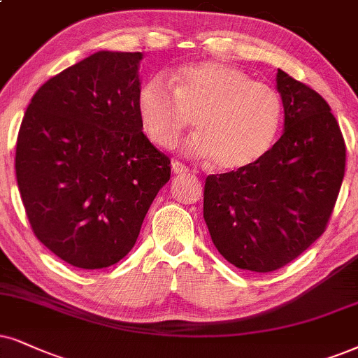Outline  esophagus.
Masks as SVG:
<instances>
[{"label":"esophagus","mask_w":358,"mask_h":358,"mask_svg":"<svg viewBox=\"0 0 358 358\" xmlns=\"http://www.w3.org/2000/svg\"><path fill=\"white\" fill-rule=\"evenodd\" d=\"M171 171H173L175 175H187L189 169H188V166H185L182 162L173 160V162H171Z\"/></svg>","instance_id":"obj_1"}]
</instances>
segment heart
<instances>
[{"label": "heart", "mask_w": 358, "mask_h": 358, "mask_svg": "<svg viewBox=\"0 0 358 358\" xmlns=\"http://www.w3.org/2000/svg\"><path fill=\"white\" fill-rule=\"evenodd\" d=\"M137 115L147 138L173 147L196 122L200 134L188 150L213 158L223 171L250 169L273 147L282 122L278 90L252 80L246 71L223 61H201L153 76L137 94Z\"/></svg>", "instance_id": "b5f03b06"}]
</instances>
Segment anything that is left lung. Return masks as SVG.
Segmentation results:
<instances>
[{"label":"left lung","instance_id":"8db88e82","mask_svg":"<svg viewBox=\"0 0 358 358\" xmlns=\"http://www.w3.org/2000/svg\"><path fill=\"white\" fill-rule=\"evenodd\" d=\"M284 134L250 169L210 175L203 218L211 241L239 269L269 273L325 231L345 171V142L329 103L278 69Z\"/></svg>","mask_w":358,"mask_h":358}]
</instances>
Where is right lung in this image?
Returning <instances> with one entry per match:
<instances>
[{
    "label": "right lung",
    "mask_w": 358,
    "mask_h": 358,
    "mask_svg": "<svg viewBox=\"0 0 358 358\" xmlns=\"http://www.w3.org/2000/svg\"><path fill=\"white\" fill-rule=\"evenodd\" d=\"M142 52L97 51L38 89L22 117L16 180L31 228L80 269L129 255L170 180L137 115Z\"/></svg>",
    "instance_id": "add662e5"
}]
</instances>
